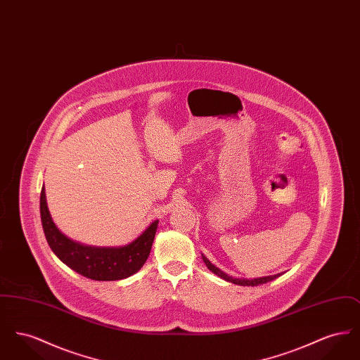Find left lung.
<instances>
[{"instance_id":"left-lung-1","label":"left lung","mask_w":360,"mask_h":360,"mask_svg":"<svg viewBox=\"0 0 360 360\" xmlns=\"http://www.w3.org/2000/svg\"><path fill=\"white\" fill-rule=\"evenodd\" d=\"M202 259H204V262H205L206 267H207L213 274L219 275L221 279H225V281H228V282H232V283H235V285H240V286H257V285H263V283H267V282H270V281H274L275 278H278L279 275H269V276H260V278H254V279L233 278V276H231V275L223 273V271H221L219 267H216L214 264H212L210 260H209L207 257H204V255H202Z\"/></svg>"}]
</instances>
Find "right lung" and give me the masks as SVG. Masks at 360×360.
<instances>
[{
  "mask_svg": "<svg viewBox=\"0 0 360 360\" xmlns=\"http://www.w3.org/2000/svg\"><path fill=\"white\" fill-rule=\"evenodd\" d=\"M41 225L53 254L71 270L93 281H119L137 273L150 255L159 220L132 243L122 247H94L69 239L53 224L46 201L44 185L40 193Z\"/></svg>",
  "mask_w": 360,
  "mask_h": 360,
  "instance_id": "obj_1",
  "label": "right lung"
}]
</instances>
